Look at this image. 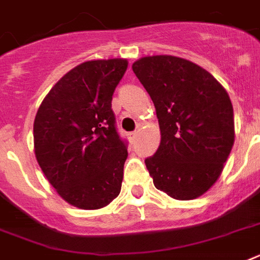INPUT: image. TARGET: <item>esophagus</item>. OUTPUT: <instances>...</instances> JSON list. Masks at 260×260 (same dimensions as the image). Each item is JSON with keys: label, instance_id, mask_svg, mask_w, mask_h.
<instances>
[{"label": "esophagus", "instance_id": "esophagus-1", "mask_svg": "<svg viewBox=\"0 0 260 260\" xmlns=\"http://www.w3.org/2000/svg\"><path fill=\"white\" fill-rule=\"evenodd\" d=\"M128 137H129V140H135L137 137V131H135V132H131L129 135H128Z\"/></svg>", "mask_w": 260, "mask_h": 260}]
</instances>
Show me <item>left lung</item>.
Listing matches in <instances>:
<instances>
[{"label": "left lung", "mask_w": 260, "mask_h": 260, "mask_svg": "<svg viewBox=\"0 0 260 260\" xmlns=\"http://www.w3.org/2000/svg\"><path fill=\"white\" fill-rule=\"evenodd\" d=\"M132 69L159 119V148L145 159L153 184L176 200L199 198L218 180L233 149L229 93L210 72L180 57H143Z\"/></svg>", "instance_id": "obj_1"}]
</instances>
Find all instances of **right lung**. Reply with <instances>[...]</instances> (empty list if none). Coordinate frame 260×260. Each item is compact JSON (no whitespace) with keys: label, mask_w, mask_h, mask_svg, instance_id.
Returning a JSON list of instances; mask_svg holds the SVG:
<instances>
[{"label":"right lung","mask_w":260,"mask_h":260,"mask_svg":"<svg viewBox=\"0 0 260 260\" xmlns=\"http://www.w3.org/2000/svg\"><path fill=\"white\" fill-rule=\"evenodd\" d=\"M126 67L125 58L77 65L36 115V159L57 193L81 210L108 206L121 189L128 152L116 131L112 96Z\"/></svg>","instance_id":"obj_1"}]
</instances>
